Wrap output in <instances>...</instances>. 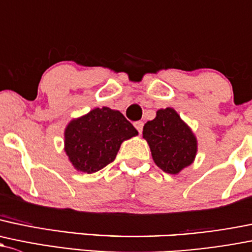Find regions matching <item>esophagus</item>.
I'll return each instance as SVG.
<instances>
[{"label":"esophagus","instance_id":"esophagus-1","mask_svg":"<svg viewBox=\"0 0 252 252\" xmlns=\"http://www.w3.org/2000/svg\"><path fill=\"white\" fill-rule=\"evenodd\" d=\"M134 126H135V128H136V130L139 131L140 134H141L142 133V128H144V122L137 121V122H135Z\"/></svg>","mask_w":252,"mask_h":252}]
</instances>
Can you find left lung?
Segmentation results:
<instances>
[{"label": "left lung", "instance_id": "left-lung-1", "mask_svg": "<svg viewBox=\"0 0 252 252\" xmlns=\"http://www.w3.org/2000/svg\"><path fill=\"white\" fill-rule=\"evenodd\" d=\"M142 137L153 160L163 171L177 175L195 159L198 140L190 126L173 107L160 108L144 126Z\"/></svg>", "mask_w": 252, "mask_h": 252}]
</instances>
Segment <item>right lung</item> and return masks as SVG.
I'll use <instances>...</instances> for the list:
<instances>
[{"mask_svg": "<svg viewBox=\"0 0 252 252\" xmlns=\"http://www.w3.org/2000/svg\"><path fill=\"white\" fill-rule=\"evenodd\" d=\"M137 134L119 111L96 107L68 122L63 130V151L76 170L93 174L115 160L123 141Z\"/></svg>", "mask_w": 252, "mask_h": 252, "instance_id": "1", "label": "right lung"}]
</instances>
